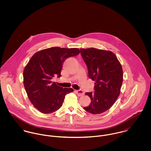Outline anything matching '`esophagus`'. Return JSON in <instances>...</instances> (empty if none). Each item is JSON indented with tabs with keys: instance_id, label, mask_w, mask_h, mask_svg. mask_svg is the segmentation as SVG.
Returning <instances> with one entry per match:
<instances>
[{
	"instance_id": "esophagus-1",
	"label": "esophagus",
	"mask_w": 151,
	"mask_h": 151,
	"mask_svg": "<svg viewBox=\"0 0 151 151\" xmlns=\"http://www.w3.org/2000/svg\"><path fill=\"white\" fill-rule=\"evenodd\" d=\"M76 92L77 94V95L79 96H83L84 94V92L82 90H77V91H76Z\"/></svg>"
}]
</instances>
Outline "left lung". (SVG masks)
I'll list each match as a JSON object with an SVG mask.
<instances>
[{
    "label": "left lung",
    "instance_id": "8db88e82",
    "mask_svg": "<svg viewBox=\"0 0 151 151\" xmlns=\"http://www.w3.org/2000/svg\"><path fill=\"white\" fill-rule=\"evenodd\" d=\"M89 78L95 81L94 92H86L91 104L84 109L88 112L101 114L111 108L118 98L123 83L122 65L111 51L93 47L81 49Z\"/></svg>",
    "mask_w": 151,
    "mask_h": 151
}]
</instances>
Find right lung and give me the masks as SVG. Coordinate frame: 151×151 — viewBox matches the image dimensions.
Returning <instances> with one entry per match:
<instances>
[{
    "label": "right lung",
    "mask_w": 151,
    "mask_h": 151,
    "mask_svg": "<svg viewBox=\"0 0 151 151\" xmlns=\"http://www.w3.org/2000/svg\"><path fill=\"white\" fill-rule=\"evenodd\" d=\"M79 53L77 48L52 47L36 52L25 67L24 86L29 101L40 112L56 111L62 106L65 95L74 91L71 88L58 86L51 80L55 74L62 76L65 59Z\"/></svg>",
    "instance_id": "add662e5"
}]
</instances>
